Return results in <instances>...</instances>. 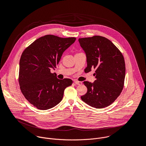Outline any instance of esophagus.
<instances>
[{
    "label": "esophagus",
    "instance_id": "obj_1",
    "mask_svg": "<svg viewBox=\"0 0 146 146\" xmlns=\"http://www.w3.org/2000/svg\"><path fill=\"white\" fill-rule=\"evenodd\" d=\"M74 82L75 84H77V85H81V84H82V82H81V81H78L75 80Z\"/></svg>",
    "mask_w": 146,
    "mask_h": 146
}]
</instances>
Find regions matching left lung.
Segmentation results:
<instances>
[{
    "label": "left lung",
    "mask_w": 146,
    "mask_h": 146,
    "mask_svg": "<svg viewBox=\"0 0 146 146\" xmlns=\"http://www.w3.org/2000/svg\"><path fill=\"white\" fill-rule=\"evenodd\" d=\"M78 41L87 56L86 72L95 69L96 80L84 81L87 92L81 98L96 109L109 106L119 96L124 85L125 64L118 48L108 38L94 36L80 38Z\"/></svg>",
    "instance_id": "1"
}]
</instances>
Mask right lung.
Masks as SVG:
<instances>
[{"mask_svg":"<svg viewBox=\"0 0 146 146\" xmlns=\"http://www.w3.org/2000/svg\"><path fill=\"white\" fill-rule=\"evenodd\" d=\"M76 39L47 35L23 51L19 60V84L25 98L37 109L47 110L57 105L65 88L72 84L69 78L58 79L51 69L56 68L62 54Z\"/></svg>","mask_w":146,"mask_h":146,"instance_id":"obj_1","label":"right lung"}]
</instances>
